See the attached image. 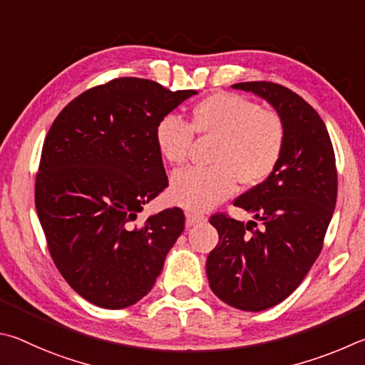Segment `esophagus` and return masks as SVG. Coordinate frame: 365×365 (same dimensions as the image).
<instances>
[{"label":"esophagus","mask_w":365,"mask_h":365,"mask_svg":"<svg viewBox=\"0 0 365 365\" xmlns=\"http://www.w3.org/2000/svg\"><path fill=\"white\" fill-rule=\"evenodd\" d=\"M207 218L203 215H199V213H187L186 215V226L187 227H192L195 226L197 222H203Z\"/></svg>","instance_id":"esophagus-1"}]
</instances>
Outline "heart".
<instances>
[{
    "instance_id": "obj_1",
    "label": "heart",
    "mask_w": 365,
    "mask_h": 365,
    "mask_svg": "<svg viewBox=\"0 0 365 365\" xmlns=\"http://www.w3.org/2000/svg\"><path fill=\"white\" fill-rule=\"evenodd\" d=\"M194 133L218 138L212 166H190L175 173L170 199L189 212H207L231 197L237 179L245 186L271 175L282 157L285 123L274 108L232 93H215L194 107L190 123L168 113L155 126L160 153L171 165L187 162Z\"/></svg>"
}]
</instances>
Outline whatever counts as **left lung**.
<instances>
[{"label": "left lung", "instance_id": "1", "mask_svg": "<svg viewBox=\"0 0 365 365\" xmlns=\"http://www.w3.org/2000/svg\"><path fill=\"white\" fill-rule=\"evenodd\" d=\"M232 88L266 99L285 123L277 166L234 202L255 221L245 225L226 213L210 218L220 235L207 258L210 287L232 308L257 312L284 302L314 264L335 210L338 176L327 128L302 96L271 81Z\"/></svg>", "mask_w": 365, "mask_h": 365}]
</instances>
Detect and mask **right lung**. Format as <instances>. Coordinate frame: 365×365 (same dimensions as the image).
<instances>
[{"instance_id": "add662e5", "label": "right lung", "mask_w": 365, "mask_h": 365, "mask_svg": "<svg viewBox=\"0 0 365 365\" xmlns=\"http://www.w3.org/2000/svg\"><path fill=\"white\" fill-rule=\"evenodd\" d=\"M194 94L123 76L81 93L51 125L35 207L56 267L89 303H138L184 231L178 207L136 220L168 187L155 126Z\"/></svg>"}]
</instances>
